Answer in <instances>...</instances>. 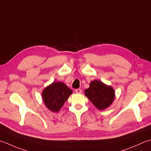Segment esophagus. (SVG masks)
<instances>
[{
  "instance_id": "esophagus-1",
  "label": "esophagus",
  "mask_w": 151,
  "mask_h": 151,
  "mask_svg": "<svg viewBox=\"0 0 151 151\" xmlns=\"http://www.w3.org/2000/svg\"><path fill=\"white\" fill-rule=\"evenodd\" d=\"M75 92L76 93H78V94L81 93H82V90L81 89H76L75 90Z\"/></svg>"
}]
</instances>
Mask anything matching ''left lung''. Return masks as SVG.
<instances>
[{"mask_svg":"<svg viewBox=\"0 0 151 151\" xmlns=\"http://www.w3.org/2000/svg\"><path fill=\"white\" fill-rule=\"evenodd\" d=\"M84 95L99 110L108 108L115 98L113 88L97 80L90 82V87L84 90Z\"/></svg>","mask_w":151,"mask_h":151,"instance_id":"left-lung-1","label":"left lung"}]
</instances>
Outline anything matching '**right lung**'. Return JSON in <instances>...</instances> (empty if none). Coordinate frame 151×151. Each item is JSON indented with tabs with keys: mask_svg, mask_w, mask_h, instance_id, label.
Returning a JSON list of instances; mask_svg holds the SVG:
<instances>
[{
	"mask_svg": "<svg viewBox=\"0 0 151 151\" xmlns=\"http://www.w3.org/2000/svg\"><path fill=\"white\" fill-rule=\"evenodd\" d=\"M72 93L73 91L65 84L61 82H53L44 88L42 97L49 110L53 113H58Z\"/></svg>",
	"mask_w": 151,
	"mask_h": 151,
	"instance_id": "add662e5",
	"label": "right lung"
}]
</instances>
